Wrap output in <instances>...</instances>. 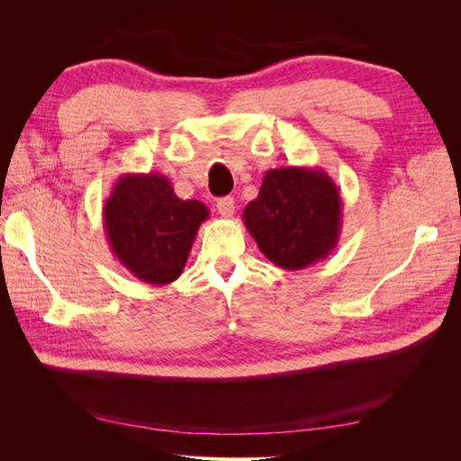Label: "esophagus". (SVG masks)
I'll use <instances>...</instances> for the list:
<instances>
[{
	"mask_svg": "<svg viewBox=\"0 0 461 461\" xmlns=\"http://www.w3.org/2000/svg\"><path fill=\"white\" fill-rule=\"evenodd\" d=\"M234 198L227 196V198H219L217 200V212L222 215V217H232L234 215Z\"/></svg>",
	"mask_w": 461,
	"mask_h": 461,
	"instance_id": "1",
	"label": "esophagus"
}]
</instances>
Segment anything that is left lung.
<instances>
[{
	"label": "left lung",
	"mask_w": 461,
	"mask_h": 461,
	"mask_svg": "<svg viewBox=\"0 0 461 461\" xmlns=\"http://www.w3.org/2000/svg\"><path fill=\"white\" fill-rule=\"evenodd\" d=\"M242 221L265 258L276 267L298 271L337 248L342 198L323 169L278 167L265 173Z\"/></svg>",
	"instance_id": "8db88e82"
}]
</instances>
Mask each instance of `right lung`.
<instances>
[{
  "label": "right lung",
  "mask_w": 461,
  "mask_h": 461,
  "mask_svg": "<svg viewBox=\"0 0 461 461\" xmlns=\"http://www.w3.org/2000/svg\"><path fill=\"white\" fill-rule=\"evenodd\" d=\"M209 209L180 200L159 173L119 176L104 203V229L111 252L146 285L165 286L183 273Z\"/></svg>",
  "instance_id": "obj_1"
}]
</instances>
